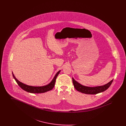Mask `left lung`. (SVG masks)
<instances>
[{"label": "left lung", "mask_w": 126, "mask_h": 126, "mask_svg": "<svg viewBox=\"0 0 126 126\" xmlns=\"http://www.w3.org/2000/svg\"><path fill=\"white\" fill-rule=\"evenodd\" d=\"M113 79L111 80L107 84H105L102 86H98L95 87H89L83 85L79 83L76 81L74 78H72V81L75 89L79 92L88 94H95L100 93L107 90L113 82Z\"/></svg>", "instance_id": "1"}]
</instances>
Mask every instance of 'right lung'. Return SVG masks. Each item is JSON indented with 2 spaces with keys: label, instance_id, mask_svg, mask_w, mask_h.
Returning <instances> with one entry per match:
<instances>
[{
  "label": "right lung",
  "instance_id": "right-lung-1",
  "mask_svg": "<svg viewBox=\"0 0 126 126\" xmlns=\"http://www.w3.org/2000/svg\"><path fill=\"white\" fill-rule=\"evenodd\" d=\"M60 70H59L58 72L57 73V74L55 75L54 78L52 80V81L50 82V83L47 84L44 86H30L27 84H24L21 82H20L19 80H18L15 77L13 73L12 72L13 76V78L15 79L18 85L23 90L28 92L30 93H35V94H39V93H45L46 92L49 91L50 90H52L53 87H54L55 82H56V79L57 78L58 76L60 73Z\"/></svg>",
  "mask_w": 126,
  "mask_h": 126
}]
</instances>
